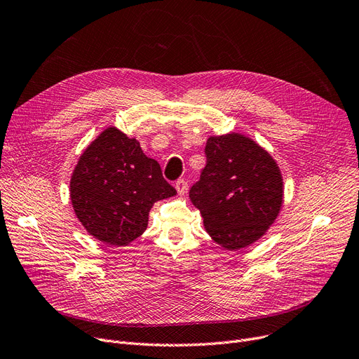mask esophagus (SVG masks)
Returning a JSON list of instances; mask_svg holds the SVG:
<instances>
[{
  "label": "esophagus",
  "mask_w": 359,
  "mask_h": 359,
  "mask_svg": "<svg viewBox=\"0 0 359 359\" xmlns=\"http://www.w3.org/2000/svg\"><path fill=\"white\" fill-rule=\"evenodd\" d=\"M176 191H177V194H179L180 196H183V195L186 194V191H187V183H186L184 179H179V180L176 182Z\"/></svg>",
  "instance_id": "esophagus-1"
}]
</instances>
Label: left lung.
I'll return each mask as SVG.
<instances>
[{"mask_svg": "<svg viewBox=\"0 0 359 359\" xmlns=\"http://www.w3.org/2000/svg\"><path fill=\"white\" fill-rule=\"evenodd\" d=\"M205 156L189 198L217 244L225 250L248 248L265 236L280 211V170L265 148L237 132L210 137Z\"/></svg>", "mask_w": 359, "mask_h": 359, "instance_id": "1", "label": "left lung"}]
</instances>
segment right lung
I'll return each instance as SVG.
<instances>
[{
  "label": "right lung",
  "mask_w": 359,
  "mask_h": 359,
  "mask_svg": "<svg viewBox=\"0 0 359 359\" xmlns=\"http://www.w3.org/2000/svg\"><path fill=\"white\" fill-rule=\"evenodd\" d=\"M175 195L160 164L115 126L84 149L69 182L75 215L90 236L109 246H126L138 238L154 202Z\"/></svg>",
  "instance_id": "obj_1"
}]
</instances>
